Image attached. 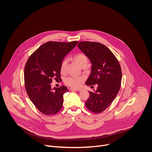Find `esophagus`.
<instances>
[{
    "mask_svg": "<svg viewBox=\"0 0 152 152\" xmlns=\"http://www.w3.org/2000/svg\"><path fill=\"white\" fill-rule=\"evenodd\" d=\"M70 90L72 91H80L81 88H70Z\"/></svg>",
    "mask_w": 152,
    "mask_h": 152,
    "instance_id": "esophagus-1",
    "label": "esophagus"
}]
</instances>
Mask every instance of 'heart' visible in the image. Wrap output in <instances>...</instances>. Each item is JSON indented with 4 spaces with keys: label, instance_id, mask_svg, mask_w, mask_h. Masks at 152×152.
I'll use <instances>...</instances> for the list:
<instances>
[{
    "label": "heart",
    "instance_id": "b5f03b06",
    "mask_svg": "<svg viewBox=\"0 0 152 152\" xmlns=\"http://www.w3.org/2000/svg\"><path fill=\"white\" fill-rule=\"evenodd\" d=\"M73 58L76 62L81 67H86L88 63V58L83 53H79L75 55ZM67 62L68 61L66 59H64L62 61L60 66V71L62 73H64L66 72ZM83 80L84 78L83 77L70 76L65 78L64 82L67 85L72 86V87H77Z\"/></svg>",
    "mask_w": 152,
    "mask_h": 152
}]
</instances>
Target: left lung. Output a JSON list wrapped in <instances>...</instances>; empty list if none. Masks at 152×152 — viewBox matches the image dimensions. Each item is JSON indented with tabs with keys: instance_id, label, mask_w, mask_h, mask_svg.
<instances>
[{
	"instance_id": "8db88e82",
	"label": "left lung",
	"mask_w": 152,
	"mask_h": 152,
	"mask_svg": "<svg viewBox=\"0 0 152 152\" xmlns=\"http://www.w3.org/2000/svg\"><path fill=\"white\" fill-rule=\"evenodd\" d=\"M77 46L92 64L86 85L91 87L97 85L95 92H89L86 107L94 113H100L110 106L120 90L122 77L120 63L113 53L100 42L80 41Z\"/></svg>"
}]
</instances>
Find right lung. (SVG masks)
Wrapping results in <instances>:
<instances>
[{
    "mask_svg": "<svg viewBox=\"0 0 152 152\" xmlns=\"http://www.w3.org/2000/svg\"><path fill=\"white\" fill-rule=\"evenodd\" d=\"M77 42L48 41L37 49L26 63L25 89L31 102L42 114L54 115L61 110L63 95L69 90L64 85L52 90L51 83L53 79H61V63Z\"/></svg>",
    "mask_w": 152,
    "mask_h": 152,
    "instance_id": "1",
    "label": "right lung"
}]
</instances>
